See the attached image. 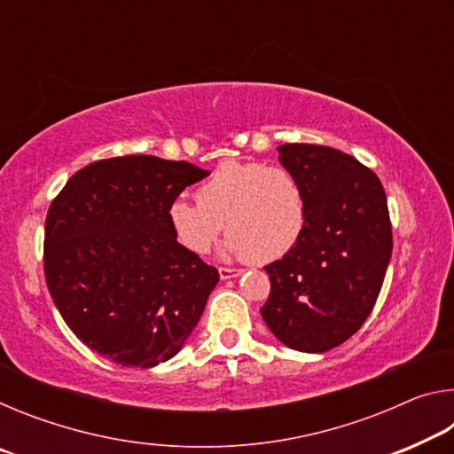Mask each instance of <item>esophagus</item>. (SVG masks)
I'll return each instance as SVG.
<instances>
[{
    "instance_id": "34e87169",
    "label": "esophagus",
    "mask_w": 454,
    "mask_h": 454,
    "mask_svg": "<svg viewBox=\"0 0 454 454\" xmlns=\"http://www.w3.org/2000/svg\"><path fill=\"white\" fill-rule=\"evenodd\" d=\"M220 278L222 280H230V278H236V276H240L242 270H236V268H220Z\"/></svg>"
}]
</instances>
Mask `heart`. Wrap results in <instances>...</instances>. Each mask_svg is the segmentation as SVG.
I'll use <instances>...</instances> for the list:
<instances>
[{
	"mask_svg": "<svg viewBox=\"0 0 454 454\" xmlns=\"http://www.w3.org/2000/svg\"><path fill=\"white\" fill-rule=\"evenodd\" d=\"M306 194L294 172L262 162H224L196 190V202L176 198L166 212L182 248L204 256L224 224L230 254L266 264L286 256L306 226Z\"/></svg>",
	"mask_w": 454,
	"mask_h": 454,
	"instance_id": "heart-1",
	"label": "heart"
}]
</instances>
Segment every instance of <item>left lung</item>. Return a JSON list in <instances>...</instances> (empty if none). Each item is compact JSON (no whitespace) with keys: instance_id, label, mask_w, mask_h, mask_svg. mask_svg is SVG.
Returning a JSON list of instances; mask_svg holds the SVG:
<instances>
[{"instance_id":"1","label":"left lung","mask_w":454,"mask_h":454,"mask_svg":"<svg viewBox=\"0 0 454 454\" xmlns=\"http://www.w3.org/2000/svg\"><path fill=\"white\" fill-rule=\"evenodd\" d=\"M280 164L301 180L306 226L286 256L264 266L260 314L288 348L326 352L364 325L393 254L387 194L372 170L340 150L284 144Z\"/></svg>"}]
</instances>
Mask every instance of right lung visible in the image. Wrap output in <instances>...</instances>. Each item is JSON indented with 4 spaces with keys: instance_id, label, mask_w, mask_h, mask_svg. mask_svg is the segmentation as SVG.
<instances>
[{
    "instance_id": "obj_1",
    "label": "right lung",
    "mask_w": 454,
    "mask_h": 454,
    "mask_svg": "<svg viewBox=\"0 0 454 454\" xmlns=\"http://www.w3.org/2000/svg\"><path fill=\"white\" fill-rule=\"evenodd\" d=\"M208 174L136 153L88 164L53 198L45 282L86 347L140 368L178 355L220 276L176 242L166 212Z\"/></svg>"
}]
</instances>
